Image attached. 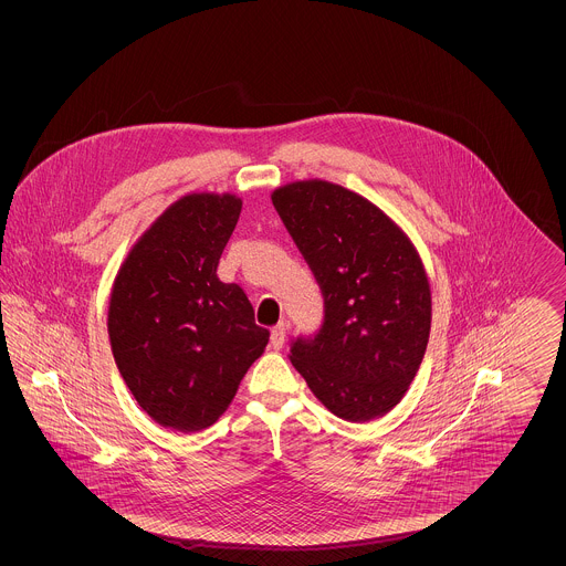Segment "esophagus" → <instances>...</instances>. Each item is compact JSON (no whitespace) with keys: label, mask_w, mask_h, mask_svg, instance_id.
<instances>
[{"label":"esophagus","mask_w":566,"mask_h":566,"mask_svg":"<svg viewBox=\"0 0 566 566\" xmlns=\"http://www.w3.org/2000/svg\"><path fill=\"white\" fill-rule=\"evenodd\" d=\"M286 342V324L280 323L271 328V346L273 350H280Z\"/></svg>","instance_id":"esophagus-1"}]
</instances>
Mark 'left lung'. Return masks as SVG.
<instances>
[{
	"label": "left lung",
	"mask_w": 566,
	"mask_h": 566,
	"mask_svg": "<svg viewBox=\"0 0 566 566\" xmlns=\"http://www.w3.org/2000/svg\"><path fill=\"white\" fill-rule=\"evenodd\" d=\"M271 201L314 273L323 324L291 342V363L328 411L350 422L401 401L424 358L431 289L403 231L352 190L307 180Z\"/></svg>",
	"instance_id": "1"
}]
</instances>
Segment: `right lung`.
I'll return each instance as SVG.
<instances>
[{
    "label": "right lung",
    "instance_id": "right-lung-1",
    "mask_svg": "<svg viewBox=\"0 0 566 566\" xmlns=\"http://www.w3.org/2000/svg\"><path fill=\"white\" fill-rule=\"evenodd\" d=\"M240 212L233 195L182 197L114 280L112 354L135 401L161 427H212L270 342L242 289L216 275Z\"/></svg>",
    "mask_w": 566,
    "mask_h": 566
}]
</instances>
